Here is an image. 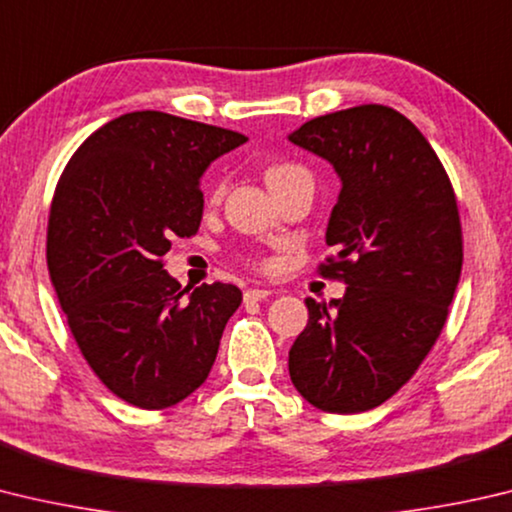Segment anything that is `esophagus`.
<instances>
[{
  "label": "esophagus",
  "instance_id": "obj_1",
  "mask_svg": "<svg viewBox=\"0 0 512 512\" xmlns=\"http://www.w3.org/2000/svg\"><path fill=\"white\" fill-rule=\"evenodd\" d=\"M273 291H268V288H248L244 293V302H259V300H266L268 295Z\"/></svg>",
  "mask_w": 512,
  "mask_h": 512
}]
</instances>
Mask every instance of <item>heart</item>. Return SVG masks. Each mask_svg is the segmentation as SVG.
<instances>
[{
    "label": "heart",
    "mask_w": 512,
    "mask_h": 512,
    "mask_svg": "<svg viewBox=\"0 0 512 512\" xmlns=\"http://www.w3.org/2000/svg\"><path fill=\"white\" fill-rule=\"evenodd\" d=\"M297 172H304V170H302L300 165H295V163H273V165L266 167L264 179H266V183H268V188H275L277 183L286 181L288 176H293V174H297ZM253 264L264 266V262H257V259H253Z\"/></svg>",
    "instance_id": "b5f03b06"
}]
</instances>
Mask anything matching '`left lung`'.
I'll use <instances>...</instances> for the list:
<instances>
[{"mask_svg": "<svg viewBox=\"0 0 512 512\" xmlns=\"http://www.w3.org/2000/svg\"><path fill=\"white\" fill-rule=\"evenodd\" d=\"M291 143L342 179L318 273L342 300H306L309 322L288 351L297 392L322 412L356 414L392 398L439 340L463 264L457 197L410 118L385 105L318 116Z\"/></svg>", "mask_w": 512, "mask_h": 512, "instance_id": "1", "label": "left lung"}]
</instances>
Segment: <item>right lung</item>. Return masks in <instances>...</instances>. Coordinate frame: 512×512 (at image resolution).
<instances>
[{"mask_svg":"<svg viewBox=\"0 0 512 512\" xmlns=\"http://www.w3.org/2000/svg\"><path fill=\"white\" fill-rule=\"evenodd\" d=\"M246 141L224 127L132 111L96 129L55 185L51 284L82 358L129 405H176L215 365L241 291L215 282L188 293L163 255L176 237L199 232L203 170Z\"/></svg>","mask_w":512,"mask_h":512,"instance_id":"add662e5","label":"right lung"}]
</instances>
